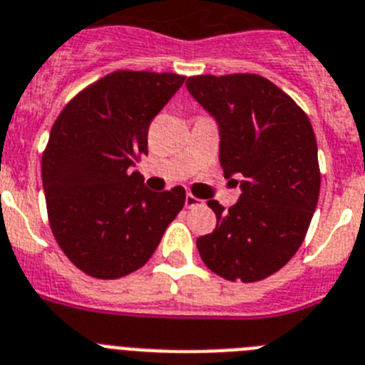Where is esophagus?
Masks as SVG:
<instances>
[{
	"label": "esophagus",
	"instance_id": "34e87169",
	"mask_svg": "<svg viewBox=\"0 0 365 365\" xmlns=\"http://www.w3.org/2000/svg\"><path fill=\"white\" fill-rule=\"evenodd\" d=\"M203 203V201H201V199H197L195 197V195H192V194H186V199H185V205L188 208H194V207H199V205Z\"/></svg>",
	"mask_w": 365,
	"mask_h": 365
}]
</instances>
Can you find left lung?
<instances>
[{"instance_id": "8db88e82", "label": "left lung", "mask_w": 365, "mask_h": 365, "mask_svg": "<svg viewBox=\"0 0 365 365\" xmlns=\"http://www.w3.org/2000/svg\"><path fill=\"white\" fill-rule=\"evenodd\" d=\"M186 86L220 125L225 177H244L229 210L208 201L217 223L197 238L199 255L232 282L266 279L297 253L316 210L322 173L312 123L288 93L257 73L194 76Z\"/></svg>"}]
</instances>
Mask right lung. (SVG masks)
I'll return each mask as SVG.
<instances>
[{
	"instance_id": "add662e5",
	"label": "right lung",
	"mask_w": 365,
	"mask_h": 365,
	"mask_svg": "<svg viewBox=\"0 0 365 365\" xmlns=\"http://www.w3.org/2000/svg\"><path fill=\"white\" fill-rule=\"evenodd\" d=\"M186 77L116 70L81 90L55 120L42 155L51 232L93 279H120L148 262L185 207L175 186L151 192L135 162L148 155L153 118Z\"/></svg>"
}]
</instances>
